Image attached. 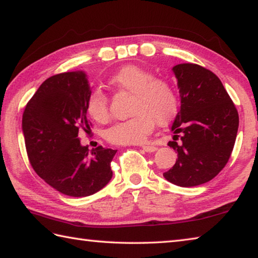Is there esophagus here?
Returning a JSON list of instances; mask_svg holds the SVG:
<instances>
[{
  "label": "esophagus",
  "instance_id": "esophagus-1",
  "mask_svg": "<svg viewBox=\"0 0 258 258\" xmlns=\"http://www.w3.org/2000/svg\"><path fill=\"white\" fill-rule=\"evenodd\" d=\"M142 148L146 153H153V152H156L157 151V147L156 146H152V145H144V146H142Z\"/></svg>",
  "mask_w": 258,
  "mask_h": 258
}]
</instances>
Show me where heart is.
<instances>
[{
    "instance_id": "b5f03b06",
    "label": "heart",
    "mask_w": 258,
    "mask_h": 258,
    "mask_svg": "<svg viewBox=\"0 0 258 258\" xmlns=\"http://www.w3.org/2000/svg\"><path fill=\"white\" fill-rule=\"evenodd\" d=\"M113 90L133 95L129 120L117 122L106 130L107 142L116 145H138L152 134L155 123L165 125L173 119L178 96L173 85L155 78L152 71L138 66H124L107 79ZM87 112L95 121H107L108 101L102 90L95 89L87 99Z\"/></svg>"
}]
</instances>
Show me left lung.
I'll return each instance as SVG.
<instances>
[{
    "label": "left lung",
    "instance_id": "obj_1",
    "mask_svg": "<svg viewBox=\"0 0 258 258\" xmlns=\"http://www.w3.org/2000/svg\"><path fill=\"white\" fill-rule=\"evenodd\" d=\"M178 81L180 110L171 125L178 153L172 169L163 173L171 183L195 187L218 175L231 155L239 115L218 76L194 63L172 68Z\"/></svg>",
    "mask_w": 258,
    "mask_h": 258
}]
</instances>
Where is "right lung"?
<instances>
[{
	"label": "right lung",
	"mask_w": 258,
	"mask_h": 258,
	"mask_svg": "<svg viewBox=\"0 0 258 258\" xmlns=\"http://www.w3.org/2000/svg\"><path fill=\"white\" fill-rule=\"evenodd\" d=\"M92 88L84 71L49 77L27 103L22 115L27 154L40 178L61 194L86 197L112 178L116 151L98 146L89 151L78 133L90 132L87 99Z\"/></svg>",
	"instance_id": "1"
}]
</instances>
